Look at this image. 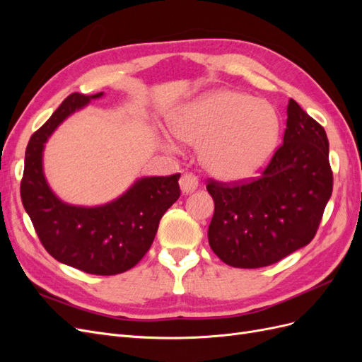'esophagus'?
Wrapping results in <instances>:
<instances>
[{"instance_id":"34e87169","label":"esophagus","mask_w":362,"mask_h":362,"mask_svg":"<svg viewBox=\"0 0 362 362\" xmlns=\"http://www.w3.org/2000/svg\"><path fill=\"white\" fill-rule=\"evenodd\" d=\"M180 187L182 193H192L198 189V178L193 173H184L180 180Z\"/></svg>"}]
</instances>
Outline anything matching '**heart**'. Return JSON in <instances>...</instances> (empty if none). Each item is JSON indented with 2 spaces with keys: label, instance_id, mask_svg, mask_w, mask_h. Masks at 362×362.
Masks as SVG:
<instances>
[{
  "label": "heart",
  "instance_id": "1",
  "mask_svg": "<svg viewBox=\"0 0 362 362\" xmlns=\"http://www.w3.org/2000/svg\"><path fill=\"white\" fill-rule=\"evenodd\" d=\"M172 134L201 146V161L214 177L245 181L257 175L275 149L279 120L270 104L217 90L185 105L170 120Z\"/></svg>",
  "mask_w": 362,
  "mask_h": 362
}]
</instances>
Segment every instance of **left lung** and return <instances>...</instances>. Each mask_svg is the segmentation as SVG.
I'll return each mask as SVG.
<instances>
[{"label":"left lung","instance_id":"obj_1","mask_svg":"<svg viewBox=\"0 0 362 362\" xmlns=\"http://www.w3.org/2000/svg\"><path fill=\"white\" fill-rule=\"evenodd\" d=\"M332 184L325 128L290 100L284 144L259 178L208 181L214 201L208 226L213 252L233 267L275 264L314 238Z\"/></svg>","mask_w":362,"mask_h":362}]
</instances>
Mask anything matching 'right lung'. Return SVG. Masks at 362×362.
<instances>
[{
  "label": "right lung",
  "mask_w": 362,
  "mask_h": 362,
  "mask_svg": "<svg viewBox=\"0 0 362 362\" xmlns=\"http://www.w3.org/2000/svg\"><path fill=\"white\" fill-rule=\"evenodd\" d=\"M96 95L71 93L30 137L25 151L21 199L43 247L63 264L90 275H117L134 267L149 250L160 218L178 201L180 173L137 180L117 199L100 206L60 201L43 175L42 152L64 119Z\"/></svg>",
  "instance_id": "add662e5"
}]
</instances>
